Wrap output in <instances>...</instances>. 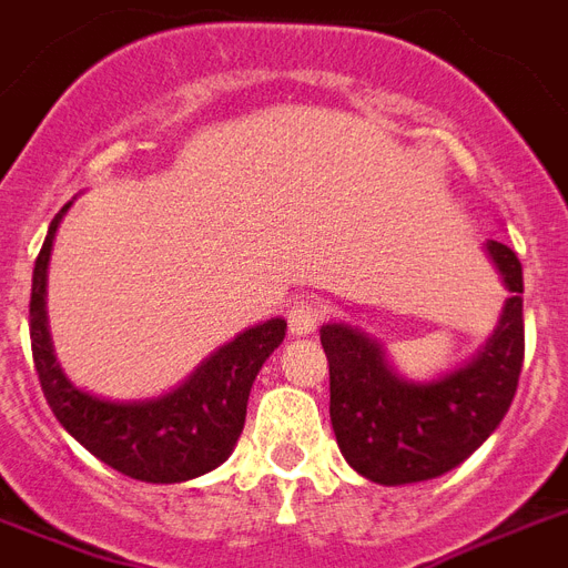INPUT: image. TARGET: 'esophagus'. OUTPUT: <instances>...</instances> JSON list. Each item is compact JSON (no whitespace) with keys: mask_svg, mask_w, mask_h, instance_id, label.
Listing matches in <instances>:
<instances>
[{"mask_svg":"<svg viewBox=\"0 0 568 568\" xmlns=\"http://www.w3.org/2000/svg\"><path fill=\"white\" fill-rule=\"evenodd\" d=\"M321 306L312 303V300H300L288 308V332H292L294 338H308V335H315V329L321 326Z\"/></svg>","mask_w":568,"mask_h":568,"instance_id":"obj_1","label":"esophagus"}]
</instances>
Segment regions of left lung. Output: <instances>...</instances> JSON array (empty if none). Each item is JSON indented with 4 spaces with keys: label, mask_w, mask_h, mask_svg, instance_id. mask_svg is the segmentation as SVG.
I'll return each instance as SVG.
<instances>
[{
    "label": "left lung",
    "mask_w": 568,
    "mask_h": 568,
    "mask_svg": "<svg viewBox=\"0 0 568 568\" xmlns=\"http://www.w3.org/2000/svg\"><path fill=\"white\" fill-rule=\"evenodd\" d=\"M484 251L510 297L476 356L435 379H405L379 341L358 326H321L329 358V417L341 455L385 487L455 469L496 432L514 403L525 358L523 265L508 244Z\"/></svg>",
    "instance_id": "left-lung-1"
}]
</instances>
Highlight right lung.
<instances>
[{
  "instance_id": "1",
  "label": "right lung",
  "mask_w": 568,
  "mask_h": 568,
  "mask_svg": "<svg viewBox=\"0 0 568 568\" xmlns=\"http://www.w3.org/2000/svg\"><path fill=\"white\" fill-rule=\"evenodd\" d=\"M69 206L72 201L49 224L31 280V353L45 403L78 444L122 476L149 484H180L212 473L236 449L247 396L265 358L283 344L285 321L271 317L247 326L197 364L178 388L160 396L119 403L78 388L54 356L45 312L54 233Z\"/></svg>"
}]
</instances>
